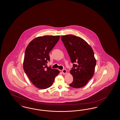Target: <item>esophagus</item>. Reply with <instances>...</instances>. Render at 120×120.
Segmentation results:
<instances>
[{"instance_id": "1", "label": "esophagus", "mask_w": 120, "mask_h": 120, "mask_svg": "<svg viewBox=\"0 0 120 120\" xmlns=\"http://www.w3.org/2000/svg\"><path fill=\"white\" fill-rule=\"evenodd\" d=\"M62 73L63 74H65L67 73V70L65 69H63L62 70Z\"/></svg>"}]
</instances>
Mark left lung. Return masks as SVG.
I'll return each mask as SVG.
<instances>
[{
	"label": "left lung",
	"mask_w": 120,
	"mask_h": 120,
	"mask_svg": "<svg viewBox=\"0 0 120 120\" xmlns=\"http://www.w3.org/2000/svg\"><path fill=\"white\" fill-rule=\"evenodd\" d=\"M61 40L73 63L70 72L73 80L69 86L75 88L83 87L94 74L96 61L93 49L78 36L66 35L62 36Z\"/></svg>",
	"instance_id": "1"
}]
</instances>
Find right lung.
<instances>
[{
	"label": "right lung",
	"mask_w": 120,
	"mask_h": 120,
	"mask_svg": "<svg viewBox=\"0 0 120 120\" xmlns=\"http://www.w3.org/2000/svg\"><path fill=\"white\" fill-rule=\"evenodd\" d=\"M60 36L37 37L32 40L26 48L23 69L31 82L36 87L45 89L53 84L55 77L60 73L47 67L49 53L55 47Z\"/></svg>",
	"instance_id": "1"
}]
</instances>
